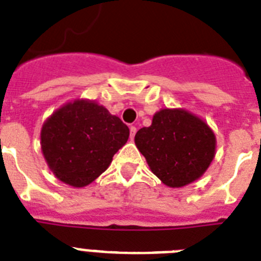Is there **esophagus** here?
<instances>
[{"label": "esophagus", "mask_w": 261, "mask_h": 261, "mask_svg": "<svg viewBox=\"0 0 261 261\" xmlns=\"http://www.w3.org/2000/svg\"><path fill=\"white\" fill-rule=\"evenodd\" d=\"M129 130H130V138H135L136 132H137V128L135 125H130L129 126Z\"/></svg>", "instance_id": "1"}]
</instances>
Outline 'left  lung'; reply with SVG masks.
Wrapping results in <instances>:
<instances>
[{"label": "left lung", "mask_w": 261, "mask_h": 261, "mask_svg": "<svg viewBox=\"0 0 261 261\" xmlns=\"http://www.w3.org/2000/svg\"><path fill=\"white\" fill-rule=\"evenodd\" d=\"M135 142L152 173L169 188H182L198 180L216 150L212 129L182 109L158 111L151 125L136 133Z\"/></svg>", "instance_id": "left-lung-1"}]
</instances>
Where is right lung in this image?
<instances>
[{"label": "right lung", "instance_id": "1", "mask_svg": "<svg viewBox=\"0 0 261 261\" xmlns=\"http://www.w3.org/2000/svg\"><path fill=\"white\" fill-rule=\"evenodd\" d=\"M129 137V128L94 101L68 102L44 123L41 150L62 182L84 188L103 173Z\"/></svg>", "mask_w": 261, "mask_h": 261}]
</instances>
